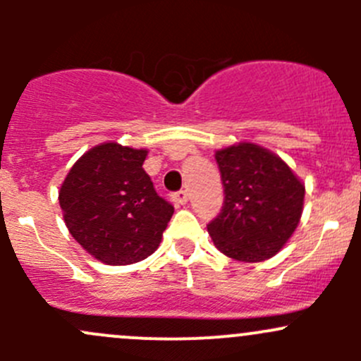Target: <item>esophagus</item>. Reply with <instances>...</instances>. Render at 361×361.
Segmentation results:
<instances>
[{
	"label": "esophagus",
	"mask_w": 361,
	"mask_h": 361,
	"mask_svg": "<svg viewBox=\"0 0 361 361\" xmlns=\"http://www.w3.org/2000/svg\"><path fill=\"white\" fill-rule=\"evenodd\" d=\"M173 201L176 204H187L188 202V194L185 190L174 192L173 194Z\"/></svg>",
	"instance_id": "34e87169"
}]
</instances>
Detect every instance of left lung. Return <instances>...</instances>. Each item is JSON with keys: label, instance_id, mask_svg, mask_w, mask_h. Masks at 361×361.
Wrapping results in <instances>:
<instances>
[{"label": "left lung", "instance_id": "1", "mask_svg": "<svg viewBox=\"0 0 361 361\" xmlns=\"http://www.w3.org/2000/svg\"><path fill=\"white\" fill-rule=\"evenodd\" d=\"M224 206L207 224L214 246L239 262H262L285 246L300 221L305 188L278 155L239 143L214 155Z\"/></svg>", "mask_w": 361, "mask_h": 361}]
</instances>
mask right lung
Wrapping results in <instances>:
<instances>
[{"label": "right lung", "mask_w": 361, "mask_h": 361, "mask_svg": "<svg viewBox=\"0 0 361 361\" xmlns=\"http://www.w3.org/2000/svg\"><path fill=\"white\" fill-rule=\"evenodd\" d=\"M147 150L94 147L75 162L59 192L69 234L108 265L145 260L174 213L145 173Z\"/></svg>", "instance_id": "1"}]
</instances>
